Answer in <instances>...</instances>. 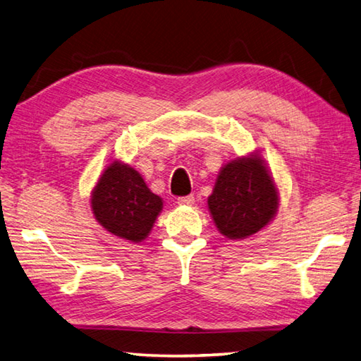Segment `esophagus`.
<instances>
[{
    "instance_id": "1",
    "label": "esophagus",
    "mask_w": 361,
    "mask_h": 361,
    "mask_svg": "<svg viewBox=\"0 0 361 361\" xmlns=\"http://www.w3.org/2000/svg\"><path fill=\"white\" fill-rule=\"evenodd\" d=\"M195 199L192 197V195H185V197H178V205H183V207H191L194 205Z\"/></svg>"
}]
</instances>
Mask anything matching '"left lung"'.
<instances>
[{
    "label": "left lung",
    "mask_w": 361,
    "mask_h": 361,
    "mask_svg": "<svg viewBox=\"0 0 361 361\" xmlns=\"http://www.w3.org/2000/svg\"><path fill=\"white\" fill-rule=\"evenodd\" d=\"M278 205V188L255 153L227 162L208 197L214 224L228 240H245L262 231L274 218Z\"/></svg>",
    "instance_id": "1"
}]
</instances>
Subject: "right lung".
<instances>
[{
  "instance_id": "add662e5",
  "label": "right lung",
  "mask_w": 361,
  "mask_h": 361,
  "mask_svg": "<svg viewBox=\"0 0 361 361\" xmlns=\"http://www.w3.org/2000/svg\"><path fill=\"white\" fill-rule=\"evenodd\" d=\"M91 209L107 232L130 243H140L152 232L162 209V199L149 191L137 170L114 161L91 192Z\"/></svg>"
}]
</instances>
